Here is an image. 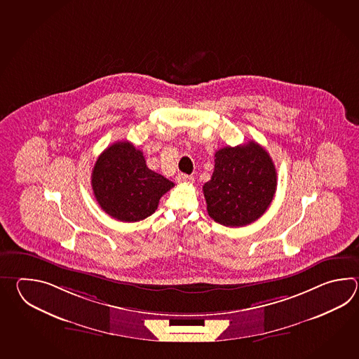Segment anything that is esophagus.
<instances>
[{
	"mask_svg": "<svg viewBox=\"0 0 359 359\" xmlns=\"http://www.w3.org/2000/svg\"><path fill=\"white\" fill-rule=\"evenodd\" d=\"M176 181L178 183H191L194 181V178L189 176V175H178V176H177Z\"/></svg>",
	"mask_w": 359,
	"mask_h": 359,
	"instance_id": "obj_1",
	"label": "esophagus"
}]
</instances>
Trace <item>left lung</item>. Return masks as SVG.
<instances>
[{"label": "left lung", "mask_w": 359, "mask_h": 359, "mask_svg": "<svg viewBox=\"0 0 359 359\" xmlns=\"http://www.w3.org/2000/svg\"><path fill=\"white\" fill-rule=\"evenodd\" d=\"M214 172L203 186L210 218L227 227H243L271 205L277 172L269 154L255 141L223 147L214 155Z\"/></svg>", "instance_id": "left-lung-1"}]
</instances>
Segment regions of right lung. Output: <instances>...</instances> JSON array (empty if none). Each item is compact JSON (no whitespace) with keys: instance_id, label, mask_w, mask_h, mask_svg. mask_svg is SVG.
<instances>
[{"instance_id":"right-lung-1","label":"right lung","mask_w":359,"mask_h":359,"mask_svg":"<svg viewBox=\"0 0 359 359\" xmlns=\"http://www.w3.org/2000/svg\"><path fill=\"white\" fill-rule=\"evenodd\" d=\"M92 190L101 209L121 222H138L155 213L175 183L146 165L145 156L128 141L115 142L92 169Z\"/></svg>"}]
</instances>
